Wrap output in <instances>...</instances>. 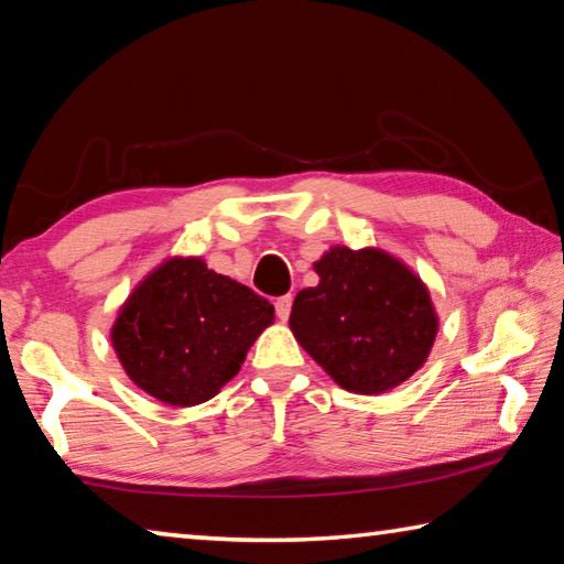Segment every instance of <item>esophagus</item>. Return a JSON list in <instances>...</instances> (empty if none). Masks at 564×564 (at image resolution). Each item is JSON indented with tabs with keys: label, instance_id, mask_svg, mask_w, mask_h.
I'll use <instances>...</instances> for the list:
<instances>
[{
	"label": "esophagus",
	"instance_id": "esophagus-1",
	"mask_svg": "<svg viewBox=\"0 0 564 564\" xmlns=\"http://www.w3.org/2000/svg\"><path fill=\"white\" fill-rule=\"evenodd\" d=\"M291 305H293V295H281V299L275 301V316H279L281 321H289Z\"/></svg>",
	"mask_w": 564,
	"mask_h": 564
}]
</instances>
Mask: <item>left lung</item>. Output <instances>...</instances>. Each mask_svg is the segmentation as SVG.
Returning <instances> with one entry per match:
<instances>
[{
	"instance_id": "left-lung-1",
	"label": "left lung",
	"mask_w": 564,
	"mask_h": 564,
	"mask_svg": "<svg viewBox=\"0 0 564 564\" xmlns=\"http://www.w3.org/2000/svg\"><path fill=\"white\" fill-rule=\"evenodd\" d=\"M289 326L303 350L350 393L378 395L425 366L437 336L425 281L383 248L330 246L313 263Z\"/></svg>"
}]
</instances>
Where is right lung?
Wrapping results in <instances>:
<instances>
[{
  "mask_svg": "<svg viewBox=\"0 0 564 564\" xmlns=\"http://www.w3.org/2000/svg\"><path fill=\"white\" fill-rule=\"evenodd\" d=\"M275 321L248 285L202 256H169L121 303L111 346L133 386L174 408L212 400Z\"/></svg>",
  "mask_w": 564,
  "mask_h": 564,
  "instance_id": "right-lung-1",
  "label": "right lung"
}]
</instances>
